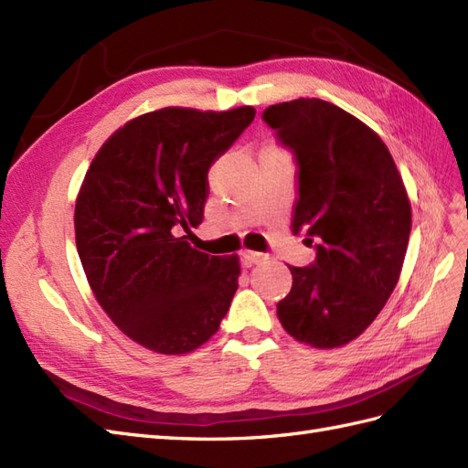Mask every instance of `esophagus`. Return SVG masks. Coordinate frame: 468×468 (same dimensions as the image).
Segmentation results:
<instances>
[{"instance_id": "esophagus-1", "label": "esophagus", "mask_w": 468, "mask_h": 468, "mask_svg": "<svg viewBox=\"0 0 468 468\" xmlns=\"http://www.w3.org/2000/svg\"><path fill=\"white\" fill-rule=\"evenodd\" d=\"M267 257L262 253H257V250H243L241 253V261L245 267H250V265H259V262L265 261Z\"/></svg>"}]
</instances>
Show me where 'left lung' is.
Listing matches in <instances>:
<instances>
[{
	"label": "left lung",
	"mask_w": 468,
	"mask_h": 468,
	"mask_svg": "<svg viewBox=\"0 0 468 468\" xmlns=\"http://www.w3.org/2000/svg\"><path fill=\"white\" fill-rule=\"evenodd\" d=\"M262 120L294 155L292 231L316 250L308 267H289L277 316L298 342L336 348L376 320L398 284L411 231L403 179L376 132L326 101L272 104Z\"/></svg>",
	"instance_id": "left-lung-1"
}]
</instances>
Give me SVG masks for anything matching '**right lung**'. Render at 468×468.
I'll list each match as a JSON object with an SVG mask.
<instances>
[{"label":"right lung","mask_w":468,"mask_h":468,"mask_svg":"<svg viewBox=\"0 0 468 468\" xmlns=\"http://www.w3.org/2000/svg\"><path fill=\"white\" fill-rule=\"evenodd\" d=\"M253 118V106L148 112L116 130L89 167L75 207L82 269L104 313L148 350H196L229 310L237 255L201 253L184 231L203 221L209 167Z\"/></svg>","instance_id":"1"}]
</instances>
